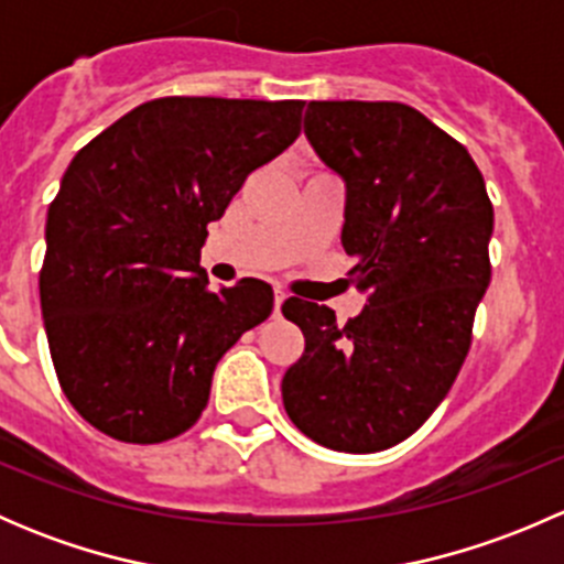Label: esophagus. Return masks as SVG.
I'll list each match as a JSON object with an SVG mask.
<instances>
[{"instance_id": "esophagus-1", "label": "esophagus", "mask_w": 564, "mask_h": 564, "mask_svg": "<svg viewBox=\"0 0 564 564\" xmlns=\"http://www.w3.org/2000/svg\"><path fill=\"white\" fill-rule=\"evenodd\" d=\"M283 300H286V294H283V292H275V303H272V308H275V314H281Z\"/></svg>"}]
</instances>
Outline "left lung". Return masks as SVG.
<instances>
[{
	"instance_id": "obj_1",
	"label": "left lung",
	"mask_w": 564,
	"mask_h": 564,
	"mask_svg": "<svg viewBox=\"0 0 564 564\" xmlns=\"http://www.w3.org/2000/svg\"><path fill=\"white\" fill-rule=\"evenodd\" d=\"M305 135L346 182L340 242L368 305L346 324L289 297L305 351L283 406L305 436L377 453L412 436L456 382L491 281L494 207L464 144L392 100H311Z\"/></svg>"
}]
</instances>
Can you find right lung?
<instances>
[{
  "label": "right lung",
  "instance_id": "right-lung-1",
  "mask_svg": "<svg viewBox=\"0 0 564 564\" xmlns=\"http://www.w3.org/2000/svg\"><path fill=\"white\" fill-rule=\"evenodd\" d=\"M305 100L158 98L76 152L45 220L40 308L59 388L100 434L158 445L209 401L272 286L209 289L207 226L300 135Z\"/></svg>",
  "mask_w": 564,
  "mask_h": 564
}]
</instances>
